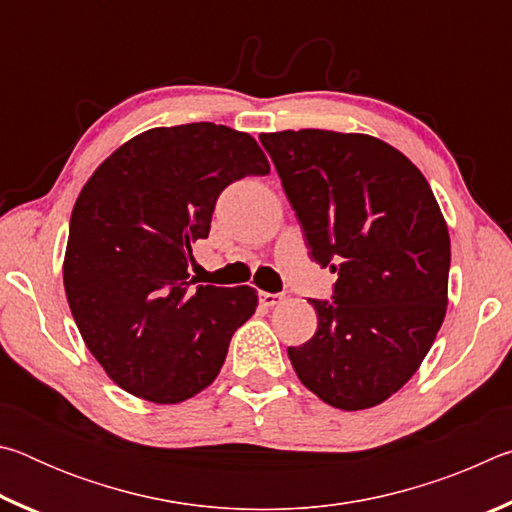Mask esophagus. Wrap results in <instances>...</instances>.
<instances>
[{
    "mask_svg": "<svg viewBox=\"0 0 512 512\" xmlns=\"http://www.w3.org/2000/svg\"><path fill=\"white\" fill-rule=\"evenodd\" d=\"M259 302H262L264 307H275V305H280V302H282V296H280V293L262 291V293H259Z\"/></svg>",
    "mask_w": 512,
    "mask_h": 512,
    "instance_id": "1",
    "label": "esophagus"
}]
</instances>
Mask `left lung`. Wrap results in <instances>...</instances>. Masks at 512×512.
I'll return each mask as SVG.
<instances>
[{
	"label": "left lung",
	"mask_w": 512,
	"mask_h": 512,
	"mask_svg": "<svg viewBox=\"0 0 512 512\" xmlns=\"http://www.w3.org/2000/svg\"><path fill=\"white\" fill-rule=\"evenodd\" d=\"M311 257L339 273L318 329L289 348L298 379L341 411L372 409L418 372L447 314L449 230L395 146L320 128L262 133Z\"/></svg>",
	"instance_id": "obj_1"
}]
</instances>
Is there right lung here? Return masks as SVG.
<instances>
[{"label": "right lung", "instance_id": "obj_1", "mask_svg": "<svg viewBox=\"0 0 512 512\" xmlns=\"http://www.w3.org/2000/svg\"><path fill=\"white\" fill-rule=\"evenodd\" d=\"M268 171L255 137L198 121L135 135L83 185L69 219L65 296L88 350L126 393L180 404L221 372L257 291L194 289L187 266L223 189Z\"/></svg>", "mask_w": 512, "mask_h": 512}]
</instances>
